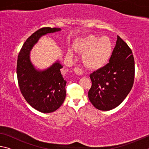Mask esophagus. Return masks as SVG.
Segmentation results:
<instances>
[{
  "label": "esophagus",
  "mask_w": 149,
  "mask_h": 149,
  "mask_svg": "<svg viewBox=\"0 0 149 149\" xmlns=\"http://www.w3.org/2000/svg\"><path fill=\"white\" fill-rule=\"evenodd\" d=\"M74 71L78 75H81L83 74V72L79 68H74Z\"/></svg>",
  "instance_id": "esophagus-1"
}]
</instances>
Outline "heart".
Masks as SVG:
<instances>
[{
  "instance_id": "heart-1",
  "label": "heart",
  "mask_w": 149,
  "mask_h": 149,
  "mask_svg": "<svg viewBox=\"0 0 149 149\" xmlns=\"http://www.w3.org/2000/svg\"><path fill=\"white\" fill-rule=\"evenodd\" d=\"M75 51L84 53L82 62L90 70L101 68L107 64L112 56V42L108 37H97L95 35L77 39L74 44ZM68 58L74 56V51L69 49L67 51Z\"/></svg>"
}]
</instances>
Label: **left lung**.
Here are the masks:
<instances>
[{"label":"left lung","mask_w":149,"mask_h":149,"mask_svg":"<svg viewBox=\"0 0 149 149\" xmlns=\"http://www.w3.org/2000/svg\"><path fill=\"white\" fill-rule=\"evenodd\" d=\"M135 62L132 51L118 36L109 63L90 74L92 85L88 97L98 110L107 111L123 102L133 87Z\"/></svg>","instance_id":"1"}]
</instances>
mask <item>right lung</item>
Instances as JSON below:
<instances>
[{
  "label": "right lung",
  "instance_id": "right-lung-1",
  "mask_svg": "<svg viewBox=\"0 0 149 149\" xmlns=\"http://www.w3.org/2000/svg\"><path fill=\"white\" fill-rule=\"evenodd\" d=\"M60 31L61 28L56 27L37 30L24 42L17 58V77L22 94L33 108L42 113L54 112L62 104L66 81L60 71L63 66L60 60L46 69H37L31 62L30 52L41 37Z\"/></svg>",
  "mask_w": 149,
  "mask_h": 149
}]
</instances>
